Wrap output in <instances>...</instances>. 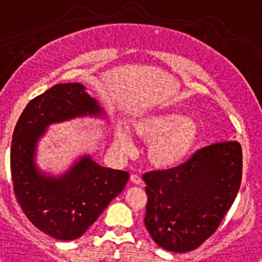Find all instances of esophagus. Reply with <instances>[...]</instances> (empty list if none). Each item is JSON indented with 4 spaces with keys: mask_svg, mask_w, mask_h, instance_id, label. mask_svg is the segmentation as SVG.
Wrapping results in <instances>:
<instances>
[{
    "mask_svg": "<svg viewBox=\"0 0 262 262\" xmlns=\"http://www.w3.org/2000/svg\"><path fill=\"white\" fill-rule=\"evenodd\" d=\"M130 180H132V183H134V184H141L142 183V178L139 177L138 174H132Z\"/></svg>",
    "mask_w": 262,
    "mask_h": 262,
    "instance_id": "esophagus-1",
    "label": "esophagus"
}]
</instances>
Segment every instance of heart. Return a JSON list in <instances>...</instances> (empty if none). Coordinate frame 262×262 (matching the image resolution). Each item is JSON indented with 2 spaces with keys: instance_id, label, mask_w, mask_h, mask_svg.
<instances>
[{
  "instance_id": "b5f03b06",
  "label": "heart",
  "mask_w": 262,
  "mask_h": 262,
  "mask_svg": "<svg viewBox=\"0 0 262 262\" xmlns=\"http://www.w3.org/2000/svg\"><path fill=\"white\" fill-rule=\"evenodd\" d=\"M133 132L142 141L148 142L146 157L157 169H172L182 165L200 138L197 121L180 113H159L144 116L133 124ZM115 143L121 151L129 152L132 142L125 132L118 129Z\"/></svg>"
}]
</instances>
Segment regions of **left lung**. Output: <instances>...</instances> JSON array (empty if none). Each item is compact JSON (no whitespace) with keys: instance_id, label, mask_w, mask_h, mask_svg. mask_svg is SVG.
Here are the masks:
<instances>
[{"instance_id":"8db88e82","label":"left lung","mask_w":262,"mask_h":262,"mask_svg":"<svg viewBox=\"0 0 262 262\" xmlns=\"http://www.w3.org/2000/svg\"><path fill=\"white\" fill-rule=\"evenodd\" d=\"M144 225L160 247L188 252L211 237L242 180V147L224 141L199 149L182 165L143 175Z\"/></svg>"}]
</instances>
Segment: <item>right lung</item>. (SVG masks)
Masks as SVG:
<instances>
[{"instance_id": "obj_1", "label": "right lung", "mask_w": 262, "mask_h": 262, "mask_svg": "<svg viewBox=\"0 0 262 262\" xmlns=\"http://www.w3.org/2000/svg\"><path fill=\"white\" fill-rule=\"evenodd\" d=\"M102 113L80 83L56 84L33 98L17 120L10 151L14 193L25 216L55 239H77L97 220L129 179L83 157L62 178H46L33 162L35 143L48 124Z\"/></svg>"}]
</instances>
